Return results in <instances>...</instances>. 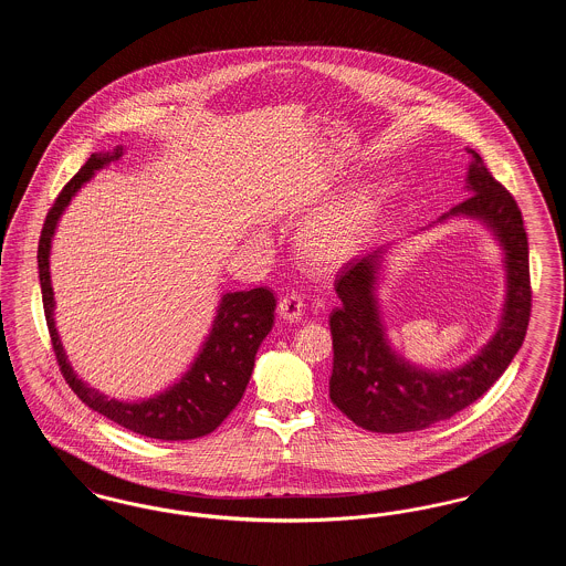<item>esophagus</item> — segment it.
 <instances>
[{
    "mask_svg": "<svg viewBox=\"0 0 566 566\" xmlns=\"http://www.w3.org/2000/svg\"><path fill=\"white\" fill-rule=\"evenodd\" d=\"M301 312H303V301H301V296L286 295L280 298V303H277V314H280L284 321L295 323V321L301 318Z\"/></svg>",
    "mask_w": 566,
    "mask_h": 566,
    "instance_id": "1",
    "label": "esophagus"
}]
</instances>
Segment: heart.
Here are the masks:
<instances>
[{"label":"heart","instance_id":"obj_1","mask_svg":"<svg viewBox=\"0 0 566 566\" xmlns=\"http://www.w3.org/2000/svg\"><path fill=\"white\" fill-rule=\"evenodd\" d=\"M376 216L371 190H356L321 214L310 218L298 235V256L316 271L339 270L356 254Z\"/></svg>","mask_w":566,"mask_h":566}]
</instances>
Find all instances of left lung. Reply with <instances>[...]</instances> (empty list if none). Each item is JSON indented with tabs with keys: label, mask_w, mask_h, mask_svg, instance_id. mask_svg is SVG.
<instances>
[{
	"label": "left lung",
	"mask_w": 566,
	"mask_h": 566,
	"mask_svg": "<svg viewBox=\"0 0 566 566\" xmlns=\"http://www.w3.org/2000/svg\"><path fill=\"white\" fill-rule=\"evenodd\" d=\"M469 165L471 197L446 216L482 218L505 248L507 301L496 335L471 363L454 371H424L390 350L377 312V261L374 250L346 263L335 291L342 305L331 314L333 374L331 401L356 427L371 432H411L448 420L484 397L520 350L531 321L533 291L528 270V238L522 212L488 171L475 150ZM443 216V218H446Z\"/></svg>",
	"instance_id": "left-lung-1"
}]
</instances>
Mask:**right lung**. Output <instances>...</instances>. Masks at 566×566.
Masks as SVG:
<instances>
[{
	"label": "right lung",
	"instance_id": "right-lung-1",
	"mask_svg": "<svg viewBox=\"0 0 566 566\" xmlns=\"http://www.w3.org/2000/svg\"><path fill=\"white\" fill-rule=\"evenodd\" d=\"M123 148L114 153L91 155L81 171L56 195L49 210L42 235L38 243V270L42 286L44 316L51 335L59 369L78 395L82 403L99 411L123 429L163 441L197 439L218 429L224 418L242 401L243 390L252 376L254 356L273 326L275 296L268 289H252L242 293H227L220 301L212 333L203 344V350L192 363L189 374L169 390L137 403H123L104 397L95 388H88L70 367L63 346L59 342L53 318V286L49 271L51 240L59 216L63 214L70 199L76 195L91 176L109 161H116Z\"/></svg>",
	"mask_w": 566,
	"mask_h": 566
}]
</instances>
